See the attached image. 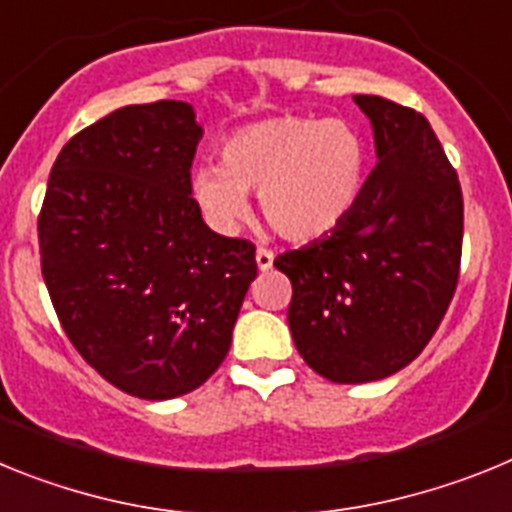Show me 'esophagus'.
Masks as SVG:
<instances>
[{
    "label": "esophagus",
    "instance_id": "34e87169",
    "mask_svg": "<svg viewBox=\"0 0 512 512\" xmlns=\"http://www.w3.org/2000/svg\"><path fill=\"white\" fill-rule=\"evenodd\" d=\"M256 266H259L261 271H269L271 266H274V251H269V248H259V251H256Z\"/></svg>",
    "mask_w": 512,
    "mask_h": 512
}]
</instances>
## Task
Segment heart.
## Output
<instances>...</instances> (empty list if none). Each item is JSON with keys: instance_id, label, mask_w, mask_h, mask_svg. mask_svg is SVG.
<instances>
[{"instance_id": "b5f03b06", "label": "heart", "mask_w": 512, "mask_h": 512, "mask_svg": "<svg viewBox=\"0 0 512 512\" xmlns=\"http://www.w3.org/2000/svg\"><path fill=\"white\" fill-rule=\"evenodd\" d=\"M369 151L346 120L269 117L220 143V166H197L189 192L212 228L230 233L259 192L261 215L287 241H315L346 220L366 182Z\"/></svg>"}]
</instances>
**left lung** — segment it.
<instances>
[{"label": "left lung", "instance_id": "left-lung-1", "mask_svg": "<svg viewBox=\"0 0 512 512\" xmlns=\"http://www.w3.org/2000/svg\"><path fill=\"white\" fill-rule=\"evenodd\" d=\"M377 166L336 230L274 259L292 282L287 320L305 364L338 384L377 382L428 346L456 292L464 238L459 176L431 122L356 94Z\"/></svg>", "mask_w": 512, "mask_h": 512}]
</instances>
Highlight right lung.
<instances>
[{
	"label": "right lung",
	"instance_id": "add662e5",
	"mask_svg": "<svg viewBox=\"0 0 512 512\" xmlns=\"http://www.w3.org/2000/svg\"><path fill=\"white\" fill-rule=\"evenodd\" d=\"M200 138L187 102L120 107L61 148L40 207V269L66 336L140 400L215 374L256 279V246L207 228L189 192Z\"/></svg>",
	"mask_w": 512,
	"mask_h": 512
}]
</instances>
